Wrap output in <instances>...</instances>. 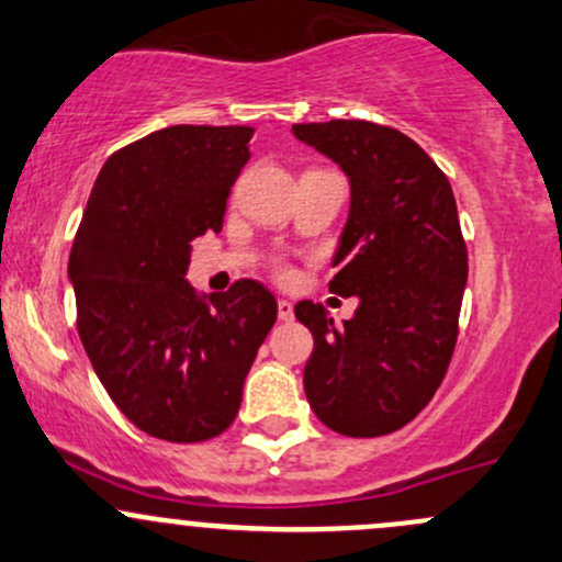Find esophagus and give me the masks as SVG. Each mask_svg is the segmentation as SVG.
Wrapping results in <instances>:
<instances>
[{"mask_svg": "<svg viewBox=\"0 0 562 562\" xmlns=\"http://www.w3.org/2000/svg\"><path fill=\"white\" fill-rule=\"evenodd\" d=\"M277 315H280V321H293V304L288 299H280L277 301Z\"/></svg>", "mask_w": 562, "mask_h": 562, "instance_id": "obj_1", "label": "esophagus"}]
</instances>
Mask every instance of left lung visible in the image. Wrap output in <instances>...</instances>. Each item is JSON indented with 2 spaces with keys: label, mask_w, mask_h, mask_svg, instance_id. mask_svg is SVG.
<instances>
[{
  "label": "left lung",
  "mask_w": 562,
  "mask_h": 562,
  "mask_svg": "<svg viewBox=\"0 0 562 562\" xmlns=\"http://www.w3.org/2000/svg\"><path fill=\"white\" fill-rule=\"evenodd\" d=\"M291 132L350 180L328 288L358 299L345 328L326 306L296 304L315 339L306 401L341 436L393 434L434 398L458 339L469 252L450 180L415 139L380 123H296Z\"/></svg>",
  "instance_id": "8db88e82"
}]
</instances>
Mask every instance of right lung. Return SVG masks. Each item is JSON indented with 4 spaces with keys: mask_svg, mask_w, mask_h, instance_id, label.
I'll use <instances>...</instances> for the list:
<instances>
[{
    "mask_svg": "<svg viewBox=\"0 0 562 562\" xmlns=\"http://www.w3.org/2000/svg\"><path fill=\"white\" fill-rule=\"evenodd\" d=\"M247 126H169L112 153L69 256L80 341L99 382L139 430L206 441L234 423L277 299L256 280L199 301L191 241L221 232Z\"/></svg>",
    "mask_w": 562,
    "mask_h": 562,
    "instance_id": "obj_1",
    "label": "right lung"
}]
</instances>
